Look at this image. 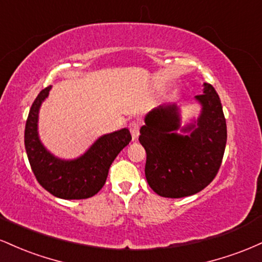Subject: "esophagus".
<instances>
[{"mask_svg":"<svg viewBox=\"0 0 262 262\" xmlns=\"http://www.w3.org/2000/svg\"><path fill=\"white\" fill-rule=\"evenodd\" d=\"M129 130H130L133 139H137L138 135H139V130H140V122L139 121H132L130 123H129Z\"/></svg>","mask_w":262,"mask_h":262,"instance_id":"34e87169","label":"esophagus"}]
</instances>
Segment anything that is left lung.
Instances as JSON below:
<instances>
[{
    "label": "left lung",
    "mask_w": 262,
    "mask_h": 262,
    "mask_svg": "<svg viewBox=\"0 0 262 262\" xmlns=\"http://www.w3.org/2000/svg\"><path fill=\"white\" fill-rule=\"evenodd\" d=\"M197 125L180 135L179 110L175 104L160 106L145 117L139 141L146 151L145 177L155 193L181 198L202 191L217 176L227 144V123L214 87L204 83Z\"/></svg>",
    "instance_id": "left-lung-1"
}]
</instances>
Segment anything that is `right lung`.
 Instances as JSON below:
<instances>
[{
	"label": "right lung",
	"mask_w": 262,
	"mask_h": 262,
	"mask_svg": "<svg viewBox=\"0 0 262 262\" xmlns=\"http://www.w3.org/2000/svg\"><path fill=\"white\" fill-rule=\"evenodd\" d=\"M52 86L39 92L33 102L25 129V146L37 181L53 196L64 200H85L95 196L106 183L108 170L117 155L132 140L127 128L101 137L76 160L64 161L47 151L38 138L37 122L41 102Z\"/></svg>",
	"instance_id": "1"
}]
</instances>
